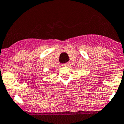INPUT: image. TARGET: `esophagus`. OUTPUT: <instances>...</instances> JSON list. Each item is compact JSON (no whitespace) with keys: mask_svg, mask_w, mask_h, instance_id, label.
<instances>
[{"mask_svg":"<svg viewBox=\"0 0 124 124\" xmlns=\"http://www.w3.org/2000/svg\"><path fill=\"white\" fill-rule=\"evenodd\" d=\"M62 65H63V66H67V65H69V62H66V63H64V64H62Z\"/></svg>","mask_w":124,"mask_h":124,"instance_id":"obj_1","label":"esophagus"}]
</instances>
